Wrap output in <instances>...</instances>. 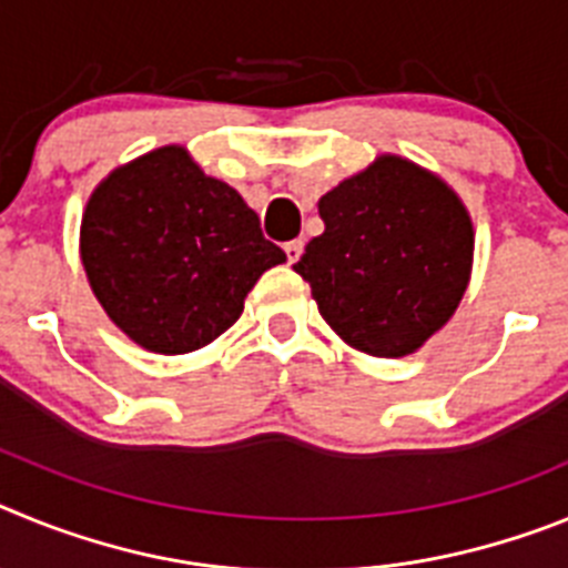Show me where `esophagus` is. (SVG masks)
Segmentation results:
<instances>
[{"label": "esophagus", "mask_w": 568, "mask_h": 568, "mask_svg": "<svg viewBox=\"0 0 568 568\" xmlns=\"http://www.w3.org/2000/svg\"><path fill=\"white\" fill-rule=\"evenodd\" d=\"M284 253H287L290 264H295V261L301 258V253H304V241H301V239L287 241V244H284Z\"/></svg>", "instance_id": "1"}]
</instances>
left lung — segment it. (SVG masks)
<instances>
[{
	"label": "left lung",
	"mask_w": 568,
	"mask_h": 568,
	"mask_svg": "<svg viewBox=\"0 0 568 568\" xmlns=\"http://www.w3.org/2000/svg\"><path fill=\"white\" fill-rule=\"evenodd\" d=\"M324 233L295 273L349 346L378 358L415 353L464 298L471 222L458 195L418 164L381 155L318 202Z\"/></svg>",
	"instance_id": "8db88e82"
}]
</instances>
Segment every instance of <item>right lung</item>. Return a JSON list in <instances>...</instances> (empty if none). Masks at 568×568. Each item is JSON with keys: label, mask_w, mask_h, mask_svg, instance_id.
<instances>
[{"label": "right lung", "mask_w": 568, "mask_h": 568, "mask_svg": "<svg viewBox=\"0 0 568 568\" xmlns=\"http://www.w3.org/2000/svg\"><path fill=\"white\" fill-rule=\"evenodd\" d=\"M287 255L230 184L162 148L90 195L82 264L104 313L135 344L193 353L233 327L261 273Z\"/></svg>", "instance_id": "right-lung-1"}]
</instances>
